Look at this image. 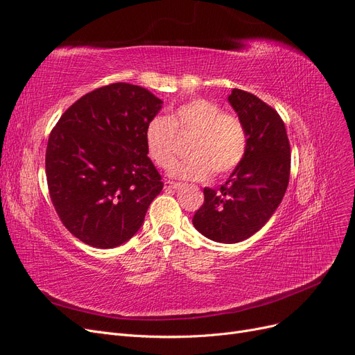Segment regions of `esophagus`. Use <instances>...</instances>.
Instances as JSON below:
<instances>
[{"label": "esophagus", "mask_w": 355, "mask_h": 355, "mask_svg": "<svg viewBox=\"0 0 355 355\" xmlns=\"http://www.w3.org/2000/svg\"><path fill=\"white\" fill-rule=\"evenodd\" d=\"M182 185L178 184V182H170V180H166L164 182V188L166 189H179Z\"/></svg>", "instance_id": "1"}]
</instances>
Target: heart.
I'll return each mask as SVG.
<instances>
[{
    "label": "heart",
    "mask_w": 355,
    "mask_h": 355,
    "mask_svg": "<svg viewBox=\"0 0 355 355\" xmlns=\"http://www.w3.org/2000/svg\"><path fill=\"white\" fill-rule=\"evenodd\" d=\"M191 135L188 157L170 167V176L184 180H206L213 171L230 173L245 154L247 135L239 116L222 112L220 105L192 99L179 105L170 116L155 115L145 125L146 153L159 167L175 157V136Z\"/></svg>",
    "instance_id": "b5f03b06"
}]
</instances>
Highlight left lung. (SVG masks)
<instances>
[{
	"label": "left lung",
	"instance_id": "obj_1",
	"mask_svg": "<svg viewBox=\"0 0 355 355\" xmlns=\"http://www.w3.org/2000/svg\"><path fill=\"white\" fill-rule=\"evenodd\" d=\"M228 102L245 128V154L219 191L204 188L192 223L209 240L234 244L259 231L280 206L288 185L290 144L282 116L254 94L234 89Z\"/></svg>",
	"mask_w": 355,
	"mask_h": 355
}]
</instances>
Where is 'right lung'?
Wrapping results in <instances>:
<instances>
[{
    "label": "right lung",
    "mask_w": 355,
    "mask_h": 355,
    "mask_svg": "<svg viewBox=\"0 0 355 355\" xmlns=\"http://www.w3.org/2000/svg\"><path fill=\"white\" fill-rule=\"evenodd\" d=\"M163 101L127 83L96 89L65 111L46 151L50 198L83 243L112 249L141 230L163 182L144 132Z\"/></svg>",
    "instance_id": "obj_1"
}]
</instances>
